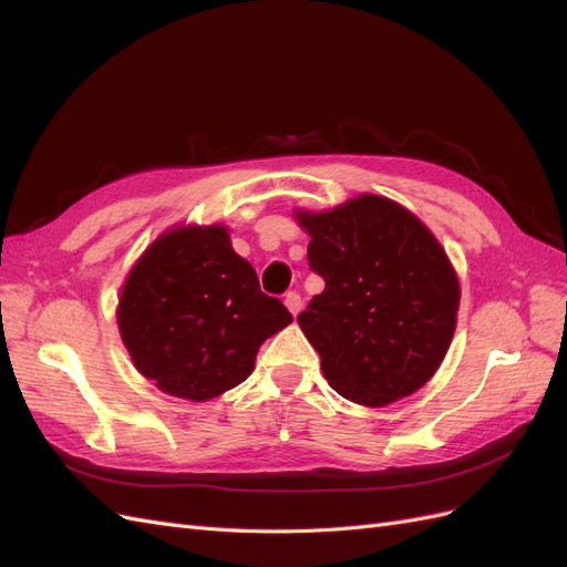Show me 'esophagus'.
<instances>
[{
	"instance_id": "1",
	"label": "esophagus",
	"mask_w": 567,
	"mask_h": 567,
	"mask_svg": "<svg viewBox=\"0 0 567 567\" xmlns=\"http://www.w3.org/2000/svg\"><path fill=\"white\" fill-rule=\"evenodd\" d=\"M284 305L288 307V312L293 315V317H298V312L302 310V300H300L298 293H288V296L284 298Z\"/></svg>"
}]
</instances>
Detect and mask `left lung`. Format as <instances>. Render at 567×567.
I'll list each match as a JSON object with an SVG mask.
<instances>
[{
    "label": "left lung",
    "instance_id": "8db88e82",
    "mask_svg": "<svg viewBox=\"0 0 567 567\" xmlns=\"http://www.w3.org/2000/svg\"><path fill=\"white\" fill-rule=\"evenodd\" d=\"M307 260L323 277L298 317L342 398L371 409L433 379L456 329L458 277L433 231L404 205L362 194L333 210H296Z\"/></svg>",
    "mask_w": 567,
    "mask_h": 567
}]
</instances>
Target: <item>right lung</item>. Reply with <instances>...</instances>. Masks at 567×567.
Returning <instances> with one entry per match:
<instances>
[{"label": "right lung", "instance_id": "obj_1", "mask_svg": "<svg viewBox=\"0 0 567 567\" xmlns=\"http://www.w3.org/2000/svg\"><path fill=\"white\" fill-rule=\"evenodd\" d=\"M115 317L134 369L188 402L244 383L262 342L293 321L262 293L225 225L163 231L132 265Z\"/></svg>", "mask_w": 567, "mask_h": 567}]
</instances>
